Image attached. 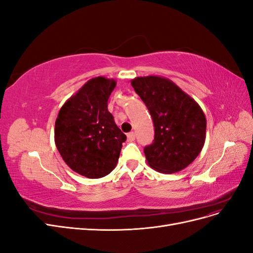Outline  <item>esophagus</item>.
Instances as JSON below:
<instances>
[{"instance_id": "esophagus-1", "label": "esophagus", "mask_w": 253, "mask_h": 253, "mask_svg": "<svg viewBox=\"0 0 253 253\" xmlns=\"http://www.w3.org/2000/svg\"><path fill=\"white\" fill-rule=\"evenodd\" d=\"M135 140V134L134 132H131L127 134V141H134Z\"/></svg>"}]
</instances>
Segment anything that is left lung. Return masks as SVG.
Instances as JSON below:
<instances>
[{"instance_id":"8db88e82","label":"left lung","mask_w":253,"mask_h":253,"mask_svg":"<svg viewBox=\"0 0 253 253\" xmlns=\"http://www.w3.org/2000/svg\"><path fill=\"white\" fill-rule=\"evenodd\" d=\"M154 124L153 143L144 148L148 165L162 173H176L200 154L207 120L201 106L171 80L148 76L131 81Z\"/></svg>"}]
</instances>
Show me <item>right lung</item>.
<instances>
[{
    "instance_id": "obj_1",
    "label": "right lung",
    "mask_w": 253,
    "mask_h": 253,
    "mask_svg": "<svg viewBox=\"0 0 253 253\" xmlns=\"http://www.w3.org/2000/svg\"><path fill=\"white\" fill-rule=\"evenodd\" d=\"M115 86L114 79L88 80L62 105L56 119L55 142L60 155L73 171L87 178L110 174L126 140L108 110Z\"/></svg>"
}]
</instances>
